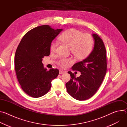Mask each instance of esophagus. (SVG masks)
I'll return each mask as SVG.
<instances>
[{"instance_id":"esophagus-1","label":"esophagus","mask_w":127,"mask_h":127,"mask_svg":"<svg viewBox=\"0 0 127 127\" xmlns=\"http://www.w3.org/2000/svg\"><path fill=\"white\" fill-rule=\"evenodd\" d=\"M65 72V71H62V70H60V71H59V74H62L64 73Z\"/></svg>"}]
</instances>
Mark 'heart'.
<instances>
[{
    "instance_id": "b5f03b06",
    "label": "heart",
    "mask_w": 127,
    "mask_h": 127,
    "mask_svg": "<svg viewBox=\"0 0 127 127\" xmlns=\"http://www.w3.org/2000/svg\"><path fill=\"white\" fill-rule=\"evenodd\" d=\"M59 39L70 47L72 54L79 59H83L87 57L93 50L94 39L92 36L87 33L83 34L82 32L75 29L67 30L60 36ZM57 46V42H52L50 46L51 51L55 52ZM72 61L71 59L62 58L59 62V65L65 68L67 67L68 63Z\"/></svg>"
}]
</instances>
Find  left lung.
<instances>
[{"label": "left lung", "instance_id": "1", "mask_svg": "<svg viewBox=\"0 0 127 127\" xmlns=\"http://www.w3.org/2000/svg\"><path fill=\"white\" fill-rule=\"evenodd\" d=\"M94 47L92 52L83 60L74 64L73 70L80 72L76 77L71 71L68 73L71 79L66 83L68 93L78 100L92 97L100 86L106 73V50L102 40L96 33H92Z\"/></svg>", "mask_w": 127, "mask_h": 127}]
</instances>
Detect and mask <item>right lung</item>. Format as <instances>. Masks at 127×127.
Wrapping results in <instances>:
<instances>
[{
  "mask_svg": "<svg viewBox=\"0 0 127 127\" xmlns=\"http://www.w3.org/2000/svg\"><path fill=\"white\" fill-rule=\"evenodd\" d=\"M62 30L48 25L36 27L25 34L17 48L14 57L16 76L23 90L32 97L46 95L52 81L59 74L57 69L47 71L42 61L44 56H49L51 43Z\"/></svg>",
  "mask_w": 127,
  "mask_h": 127,
  "instance_id": "1",
  "label": "right lung"
}]
</instances>
